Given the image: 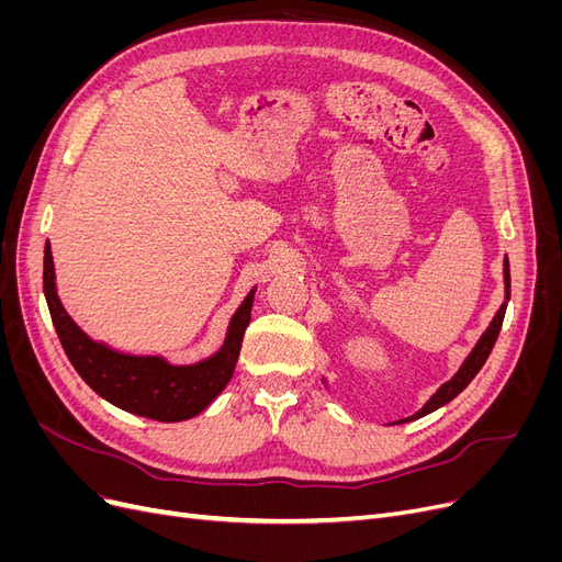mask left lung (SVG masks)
<instances>
[{
    "label": "left lung",
    "mask_w": 562,
    "mask_h": 562,
    "mask_svg": "<svg viewBox=\"0 0 562 562\" xmlns=\"http://www.w3.org/2000/svg\"><path fill=\"white\" fill-rule=\"evenodd\" d=\"M504 285H506V300H504V304L499 307V312L495 314V318H492L487 330L481 335L479 345H475L473 351L467 356V361L462 363V368L457 370V375H454L450 382H446L443 386H440V389L436 391V394H434L427 403H424V407H422L419 413H415L413 417H407V419H401V422H396V424L413 422V419H419V417H424V415H429V413L438 411V407H443V405L450 403L454 396L462 394V391L469 386V382H471L475 375H479V370L483 368V363L487 361V356H490L492 347H495V342H497L499 330H502V323H504V314H506V304H508V297H512V271H508V258H504Z\"/></svg>",
    "instance_id": "obj_1"
}]
</instances>
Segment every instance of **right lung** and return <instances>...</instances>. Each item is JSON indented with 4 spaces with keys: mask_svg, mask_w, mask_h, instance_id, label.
<instances>
[{
    "mask_svg": "<svg viewBox=\"0 0 562 562\" xmlns=\"http://www.w3.org/2000/svg\"><path fill=\"white\" fill-rule=\"evenodd\" d=\"M44 295L67 359L98 396L147 419L182 422L206 411L232 380L250 323L255 288L232 316L225 345L211 359L192 366H171L161 356L119 353L93 342L58 300L50 244L44 248Z\"/></svg>",
    "mask_w": 562,
    "mask_h": 562,
    "instance_id": "add662e5",
    "label": "right lung"
}]
</instances>
